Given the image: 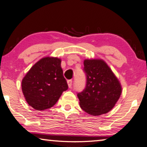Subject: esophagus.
<instances>
[{
    "label": "esophagus",
    "mask_w": 147,
    "mask_h": 147,
    "mask_svg": "<svg viewBox=\"0 0 147 147\" xmlns=\"http://www.w3.org/2000/svg\"><path fill=\"white\" fill-rule=\"evenodd\" d=\"M72 83H73V80H67V84H68V86H69V88H71V87H72Z\"/></svg>",
    "instance_id": "esophagus-1"
}]
</instances>
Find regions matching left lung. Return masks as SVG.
Listing matches in <instances>:
<instances>
[{
    "instance_id": "obj_1",
    "label": "left lung",
    "mask_w": 147,
    "mask_h": 147,
    "mask_svg": "<svg viewBox=\"0 0 147 147\" xmlns=\"http://www.w3.org/2000/svg\"><path fill=\"white\" fill-rule=\"evenodd\" d=\"M86 87L78 93L80 106L91 115L106 114L115 107L122 93L118 78L102 59H85Z\"/></svg>"
}]
</instances>
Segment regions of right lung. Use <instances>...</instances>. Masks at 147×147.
Instances as JSON below:
<instances>
[{"label": "right lung", "mask_w": 147, "mask_h": 147, "mask_svg": "<svg viewBox=\"0 0 147 147\" xmlns=\"http://www.w3.org/2000/svg\"><path fill=\"white\" fill-rule=\"evenodd\" d=\"M61 60L46 57L36 63L23 78L22 88L27 103L37 111L50 109L68 89Z\"/></svg>", "instance_id": "add662e5"}]
</instances>
